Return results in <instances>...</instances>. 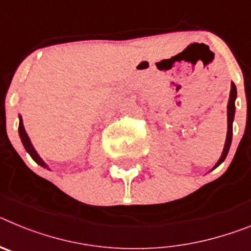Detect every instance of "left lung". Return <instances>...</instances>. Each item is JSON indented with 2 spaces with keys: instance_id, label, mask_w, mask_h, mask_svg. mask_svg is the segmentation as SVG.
Returning <instances> with one entry per match:
<instances>
[{
  "instance_id": "left-lung-1",
  "label": "left lung",
  "mask_w": 251,
  "mask_h": 251,
  "mask_svg": "<svg viewBox=\"0 0 251 251\" xmlns=\"http://www.w3.org/2000/svg\"><path fill=\"white\" fill-rule=\"evenodd\" d=\"M235 100H236V86L234 83H231V90H230V97H229V103H227V133H226V141L225 145H224L223 153H221V157L219 158V161L216 162V165L212 167V170H215L216 167L223 163L225 161L227 153H229L230 146H231L232 141V122H234L235 117ZM211 170V171H212Z\"/></svg>"
}]
</instances>
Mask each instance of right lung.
<instances>
[{
  "label": "right lung",
  "mask_w": 251,
  "mask_h": 251,
  "mask_svg": "<svg viewBox=\"0 0 251 251\" xmlns=\"http://www.w3.org/2000/svg\"><path fill=\"white\" fill-rule=\"evenodd\" d=\"M19 119H20V123H19V136L20 138H21V142H22V145H24V147H25L26 152L28 153L31 156V158L34 159L35 162H36L37 165H40L41 167H45L48 168V170H50L49 168V166L46 165L45 162L43 161V158L39 156V153L36 152V150L34 148V146H32V143H31L30 138H28L27 136V133H26L25 130V127H24V122H22V117L21 115H19Z\"/></svg>",
  "instance_id": "right-lung-1"
}]
</instances>
